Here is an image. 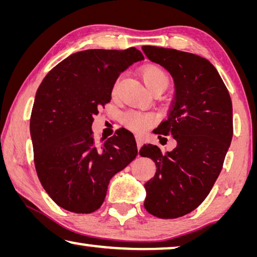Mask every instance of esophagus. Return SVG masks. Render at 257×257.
<instances>
[{"mask_svg": "<svg viewBox=\"0 0 257 257\" xmlns=\"http://www.w3.org/2000/svg\"><path fill=\"white\" fill-rule=\"evenodd\" d=\"M143 143H144L143 138H142V137H136V144H137V149L138 150L142 148V145H143Z\"/></svg>", "mask_w": 257, "mask_h": 257, "instance_id": "obj_1", "label": "esophagus"}]
</instances>
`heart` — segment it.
Returning <instances> with one entry per match:
<instances>
[{
	"label": "heart",
	"instance_id": "heart-1",
	"mask_svg": "<svg viewBox=\"0 0 257 257\" xmlns=\"http://www.w3.org/2000/svg\"><path fill=\"white\" fill-rule=\"evenodd\" d=\"M141 75L146 89L150 92L153 90L165 91V89L169 85L168 74L158 65H146L142 68ZM117 85H119V81L114 83L113 95L116 93ZM121 122L132 132L142 133L153 124L154 119L151 114L129 111L121 116Z\"/></svg>",
	"mask_w": 257,
	"mask_h": 257
}]
</instances>
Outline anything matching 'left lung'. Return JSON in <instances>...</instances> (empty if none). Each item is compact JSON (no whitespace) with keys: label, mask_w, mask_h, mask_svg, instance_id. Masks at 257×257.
Masks as SVG:
<instances>
[{"label":"left lung","mask_w":257,"mask_h":257,"mask_svg":"<svg viewBox=\"0 0 257 257\" xmlns=\"http://www.w3.org/2000/svg\"><path fill=\"white\" fill-rule=\"evenodd\" d=\"M142 49L174 79L172 108L156 134L172 136L177 143L166 153L152 144L141 149V156L157 166L154 177L144 185V207L159 218H177L205 200L221 173L233 135L232 103L209 60L175 49Z\"/></svg>","instance_id":"1"}]
</instances>
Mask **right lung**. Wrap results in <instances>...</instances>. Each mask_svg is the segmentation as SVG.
<instances>
[{
  "label": "right lung",
  "mask_w": 257,
  "mask_h": 257,
  "mask_svg": "<svg viewBox=\"0 0 257 257\" xmlns=\"http://www.w3.org/2000/svg\"><path fill=\"white\" fill-rule=\"evenodd\" d=\"M143 59L136 48L89 49L68 56L41 82L30 122L34 164L43 189L62 208L76 214L98 209L111 178L136 158L132 133L116 130L98 146L91 125L119 75Z\"/></svg>",
  "instance_id": "1"
}]
</instances>
